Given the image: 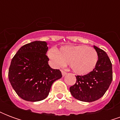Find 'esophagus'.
Wrapping results in <instances>:
<instances>
[{"mask_svg":"<svg viewBox=\"0 0 120 120\" xmlns=\"http://www.w3.org/2000/svg\"><path fill=\"white\" fill-rule=\"evenodd\" d=\"M62 74L63 76H65L67 75V73L65 71H62Z\"/></svg>","mask_w":120,"mask_h":120,"instance_id":"obj_1","label":"esophagus"}]
</instances>
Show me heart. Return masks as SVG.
Masks as SVG:
<instances>
[{
    "label": "heart",
    "mask_w": 120,
    "mask_h": 120,
    "mask_svg": "<svg viewBox=\"0 0 120 120\" xmlns=\"http://www.w3.org/2000/svg\"><path fill=\"white\" fill-rule=\"evenodd\" d=\"M47 55L55 67H63L68 63L75 73L80 75L91 72L98 60L95 50L82 45L64 46L60 51L52 48L49 50Z\"/></svg>",
    "instance_id": "b5f03b06"
}]
</instances>
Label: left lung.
Segmentation results:
<instances>
[{"mask_svg":"<svg viewBox=\"0 0 120 120\" xmlns=\"http://www.w3.org/2000/svg\"><path fill=\"white\" fill-rule=\"evenodd\" d=\"M98 60L95 68L86 75L77 76L76 82L69 90L73 97L78 100L92 102L101 98L112 80V64L103 50L95 45Z\"/></svg>","mask_w":120,"mask_h":120,"instance_id":"left-lung-1","label":"left lung"}]
</instances>
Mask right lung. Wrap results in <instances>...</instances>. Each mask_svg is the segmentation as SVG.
<instances>
[{
    "label": "right lung",
    "mask_w": 120,
    "mask_h": 120,
    "mask_svg": "<svg viewBox=\"0 0 120 120\" xmlns=\"http://www.w3.org/2000/svg\"><path fill=\"white\" fill-rule=\"evenodd\" d=\"M44 41L23 45L15 54L9 66V82L19 96L28 101L44 100L55 81L62 78L59 69L48 64V47Z\"/></svg>",
    "instance_id": "1"
}]
</instances>
